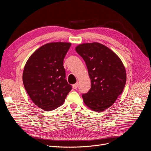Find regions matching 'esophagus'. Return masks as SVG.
I'll return each mask as SVG.
<instances>
[{
  "mask_svg": "<svg viewBox=\"0 0 151 151\" xmlns=\"http://www.w3.org/2000/svg\"><path fill=\"white\" fill-rule=\"evenodd\" d=\"M78 87V83H75V84H74L73 85V88L74 89H77Z\"/></svg>",
  "mask_w": 151,
  "mask_h": 151,
  "instance_id": "obj_1",
  "label": "esophagus"
}]
</instances>
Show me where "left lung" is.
Here are the masks:
<instances>
[{
  "label": "left lung",
  "mask_w": 151,
  "mask_h": 151,
  "mask_svg": "<svg viewBox=\"0 0 151 151\" xmlns=\"http://www.w3.org/2000/svg\"><path fill=\"white\" fill-rule=\"evenodd\" d=\"M76 51L84 59L91 80L90 90L82 95L83 101L94 111H103L122 93L127 79L125 67L119 58L102 44H81Z\"/></svg>",
  "instance_id": "obj_1"
}]
</instances>
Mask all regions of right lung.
<instances>
[{"label":"right lung","mask_w":151,"mask_h":151,"mask_svg":"<svg viewBox=\"0 0 151 151\" xmlns=\"http://www.w3.org/2000/svg\"><path fill=\"white\" fill-rule=\"evenodd\" d=\"M71 43H47L27 61L22 74L25 89L34 104L45 111L61 106L72 88L65 80L63 59Z\"/></svg>","instance_id":"right-lung-1"}]
</instances>
